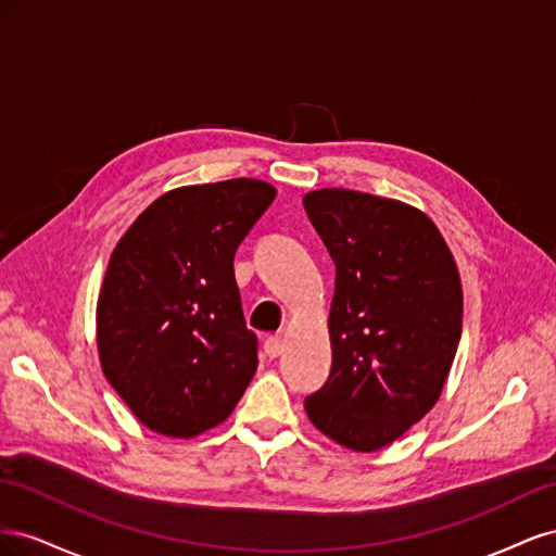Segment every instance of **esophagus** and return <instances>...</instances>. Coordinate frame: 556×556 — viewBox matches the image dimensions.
<instances>
[{"label":"esophagus","mask_w":556,"mask_h":556,"mask_svg":"<svg viewBox=\"0 0 556 556\" xmlns=\"http://www.w3.org/2000/svg\"><path fill=\"white\" fill-rule=\"evenodd\" d=\"M264 352H266V357H271V359L280 357L282 341L278 339V336H268V339L264 341Z\"/></svg>","instance_id":"obj_1"}]
</instances>
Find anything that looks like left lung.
I'll use <instances>...</instances> for the list:
<instances>
[{"label": "left lung", "mask_w": 556, "mask_h": 556, "mask_svg": "<svg viewBox=\"0 0 556 556\" xmlns=\"http://www.w3.org/2000/svg\"><path fill=\"white\" fill-rule=\"evenodd\" d=\"M336 264L331 374L306 399L327 439L378 452L441 399L462 336V280L431 217L399 199L345 188L304 197Z\"/></svg>", "instance_id": "left-lung-1"}]
</instances>
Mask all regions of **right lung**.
<instances>
[{"instance_id":"obj_1","label":"right lung","mask_w":556,"mask_h":556,"mask_svg":"<svg viewBox=\"0 0 556 556\" xmlns=\"http://www.w3.org/2000/svg\"><path fill=\"white\" fill-rule=\"evenodd\" d=\"M274 199L255 178L182 185L113 248L97 299L99 364L150 431L194 439L223 425L255 376L233 252Z\"/></svg>"}]
</instances>
